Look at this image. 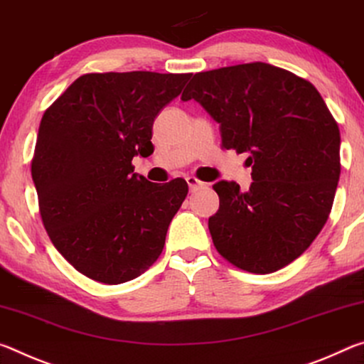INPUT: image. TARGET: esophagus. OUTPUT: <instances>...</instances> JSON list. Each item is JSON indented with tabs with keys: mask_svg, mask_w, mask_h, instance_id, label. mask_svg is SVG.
Returning a JSON list of instances; mask_svg holds the SVG:
<instances>
[{
	"mask_svg": "<svg viewBox=\"0 0 364 364\" xmlns=\"http://www.w3.org/2000/svg\"><path fill=\"white\" fill-rule=\"evenodd\" d=\"M187 183H188V188H190V192H196V190H200L201 187L205 186V182H201V181H198V178L196 177H193V176H188L187 178Z\"/></svg>",
	"mask_w": 364,
	"mask_h": 364,
	"instance_id": "34e87169",
	"label": "esophagus"
}]
</instances>
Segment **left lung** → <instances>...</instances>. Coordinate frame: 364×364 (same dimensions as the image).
Returning <instances> with one entry per match:
<instances>
[{
	"label": "left lung",
	"mask_w": 364,
	"mask_h": 364,
	"mask_svg": "<svg viewBox=\"0 0 364 364\" xmlns=\"http://www.w3.org/2000/svg\"><path fill=\"white\" fill-rule=\"evenodd\" d=\"M195 100L219 124L223 148L248 153L252 186H213L208 221L219 255L255 274L282 269L311 245L329 218L341 177V132L313 83L266 63L193 75Z\"/></svg>",
	"instance_id": "1"
}]
</instances>
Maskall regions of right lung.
Returning <instances> with one entry per match:
<instances>
[{"label": "right lung", "mask_w": 364, "mask_h": 364, "mask_svg": "<svg viewBox=\"0 0 364 364\" xmlns=\"http://www.w3.org/2000/svg\"><path fill=\"white\" fill-rule=\"evenodd\" d=\"M192 74L148 70L80 75L41 117L32 159L41 221L53 245L103 284L139 277L164 248L188 193L183 178L134 172L153 153V122Z\"/></svg>", "instance_id": "1"}]
</instances>
